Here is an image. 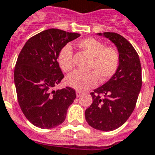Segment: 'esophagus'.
<instances>
[{"label":"esophagus","mask_w":155,"mask_h":155,"mask_svg":"<svg viewBox=\"0 0 155 155\" xmlns=\"http://www.w3.org/2000/svg\"><path fill=\"white\" fill-rule=\"evenodd\" d=\"M82 94H83V93H82L81 91H76V96H77V97H81Z\"/></svg>","instance_id":"esophagus-1"}]
</instances>
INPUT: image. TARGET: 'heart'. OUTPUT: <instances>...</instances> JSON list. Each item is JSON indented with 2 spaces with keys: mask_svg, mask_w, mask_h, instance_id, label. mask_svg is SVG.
Returning <instances> with one entry per match:
<instances>
[{
  "mask_svg": "<svg viewBox=\"0 0 155 155\" xmlns=\"http://www.w3.org/2000/svg\"><path fill=\"white\" fill-rule=\"evenodd\" d=\"M78 46L91 58L89 70L82 72L75 71L66 78L71 87L78 91H86L95 87L98 78L101 82L110 80L119 68L120 62V51L114 46H105L104 43L97 39L90 37L78 42ZM58 64L64 72H70L74 68L73 51L70 45L61 48L57 56Z\"/></svg>",
  "mask_w": 155,
  "mask_h": 155,
  "instance_id": "obj_1",
  "label": "heart"
}]
</instances>
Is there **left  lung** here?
Wrapping results in <instances>:
<instances>
[{"mask_svg":"<svg viewBox=\"0 0 155 155\" xmlns=\"http://www.w3.org/2000/svg\"><path fill=\"white\" fill-rule=\"evenodd\" d=\"M103 35L120 51V65L110 81L91 93L93 102L85 110V120L95 130L112 131L133 113L141 90L142 73L139 54L126 39L114 32Z\"/></svg>","mask_w":155,"mask_h":155,"instance_id":"left-lung-1","label":"left lung"}]
</instances>
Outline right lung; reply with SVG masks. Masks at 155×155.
I'll return each mask as SVG.
<instances>
[{"instance_id":"1","label":"right lung","mask_w":155,"mask_h":155,"mask_svg":"<svg viewBox=\"0 0 155 155\" xmlns=\"http://www.w3.org/2000/svg\"><path fill=\"white\" fill-rule=\"evenodd\" d=\"M79 36L59 29L45 30L29 39L19 54L14 71L17 101L35 126L51 129L60 125L76 98L72 88H52L64 78L57 61L59 51Z\"/></svg>"}]
</instances>
